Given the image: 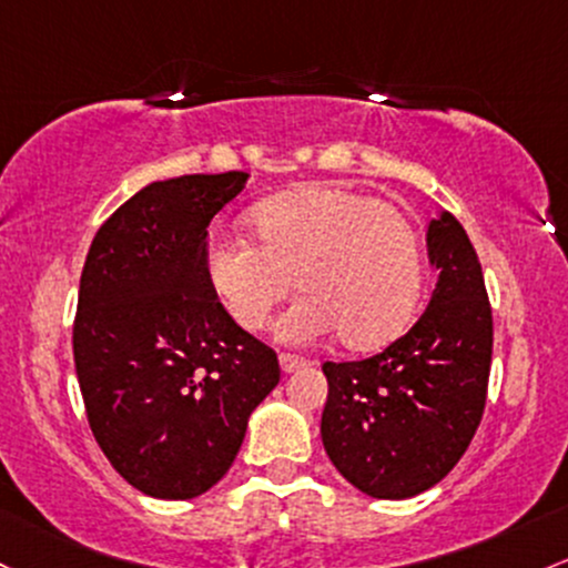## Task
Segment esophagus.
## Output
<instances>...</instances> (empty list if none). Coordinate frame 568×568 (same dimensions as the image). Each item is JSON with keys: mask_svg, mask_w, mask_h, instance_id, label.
<instances>
[{"mask_svg": "<svg viewBox=\"0 0 568 568\" xmlns=\"http://www.w3.org/2000/svg\"><path fill=\"white\" fill-rule=\"evenodd\" d=\"M304 364H307V361L298 358L294 353H280V366H283V372H296L302 369Z\"/></svg>", "mask_w": 568, "mask_h": 568, "instance_id": "esophagus-1", "label": "esophagus"}]
</instances>
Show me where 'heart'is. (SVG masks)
I'll return each instance as SVG.
<instances>
[{"label":"heart","instance_id":"1","mask_svg":"<svg viewBox=\"0 0 568 568\" xmlns=\"http://www.w3.org/2000/svg\"><path fill=\"white\" fill-rule=\"evenodd\" d=\"M258 242L217 236L207 277L240 326L258 332L298 277L307 291L280 323L288 342L339 328L351 347L390 342L413 321L423 288L420 236L396 204L369 193L310 185L253 213Z\"/></svg>","mask_w":568,"mask_h":568}]
</instances>
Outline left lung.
Wrapping results in <instances>:
<instances>
[{
  "mask_svg": "<svg viewBox=\"0 0 568 568\" xmlns=\"http://www.w3.org/2000/svg\"><path fill=\"white\" fill-rule=\"evenodd\" d=\"M439 270L407 334L361 361H326L321 436L339 475L375 498H409L447 477L485 413L494 315L477 251L456 215L428 223Z\"/></svg>",
  "mask_w": 568,
  "mask_h": 568,
  "instance_id": "left-lung-1",
  "label": "left lung"
}]
</instances>
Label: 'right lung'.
Instances as JSON below:
<instances>
[{"label":"right lung","mask_w":568,"mask_h":568,"mask_svg":"<svg viewBox=\"0 0 568 568\" xmlns=\"http://www.w3.org/2000/svg\"><path fill=\"white\" fill-rule=\"evenodd\" d=\"M245 180L145 185L102 223L80 274L72 351L89 426L112 469L153 498L213 488L280 383L277 353L236 326L207 277V229Z\"/></svg>","instance_id":"1"}]
</instances>
